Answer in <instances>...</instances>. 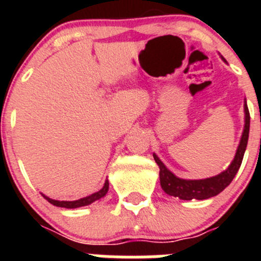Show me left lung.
<instances>
[{"mask_svg":"<svg viewBox=\"0 0 261 261\" xmlns=\"http://www.w3.org/2000/svg\"><path fill=\"white\" fill-rule=\"evenodd\" d=\"M221 59L226 62V60L221 56ZM244 126L242 132L241 141H239L238 149L235 153L232 162L226 168L225 171L216 176L206 177V179H181L176 175L172 174L170 170L165 166V163L158 158L155 153H153L154 161L159 166V180H161V187L167 195L179 197L180 200H206L211 199L213 196H217L222 192L226 187L232 181L234 176L238 172L239 167L243 161L244 151L247 147L248 142V133H250V112H248L247 102L244 99Z\"/></svg>","mask_w":261,"mask_h":261,"instance_id":"left-lung-1","label":"left lung"}]
</instances>
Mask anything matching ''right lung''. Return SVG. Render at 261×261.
<instances>
[{
	"label": "right lung",
	"mask_w": 261,
	"mask_h": 261,
	"mask_svg": "<svg viewBox=\"0 0 261 261\" xmlns=\"http://www.w3.org/2000/svg\"><path fill=\"white\" fill-rule=\"evenodd\" d=\"M108 188H110V181L106 180L102 190H99L98 192L93 193V195H90V196H86V197H82V199L80 200H74V201H59V200L49 199L48 196L43 195V193H41V196H43L48 202L55 205V206H60V208H66V209H75V208H81V206H86V205L93 204V202L96 201V200L105 197L108 192Z\"/></svg>",
	"instance_id": "1"
}]
</instances>
